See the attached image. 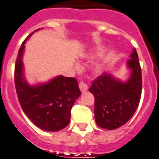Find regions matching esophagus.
<instances>
[{"label":"esophagus","instance_id":"1","mask_svg":"<svg viewBox=\"0 0 159 159\" xmlns=\"http://www.w3.org/2000/svg\"><path fill=\"white\" fill-rule=\"evenodd\" d=\"M79 87H80V91L82 93H85V92H87V91L89 90V86H88L86 84H84V83H80Z\"/></svg>","mask_w":159,"mask_h":159}]
</instances>
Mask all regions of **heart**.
I'll return each instance as SVG.
<instances>
[{
    "mask_svg": "<svg viewBox=\"0 0 159 159\" xmlns=\"http://www.w3.org/2000/svg\"><path fill=\"white\" fill-rule=\"evenodd\" d=\"M93 55H91V56H93ZM75 67H76L77 69H80V66H79L78 64L75 65ZM104 67H105V63H104V62L99 63V64H97L95 66L94 72L96 73V74H100V73L103 72Z\"/></svg>",
    "mask_w": 159,
    "mask_h": 159,
    "instance_id": "b5f03b06",
    "label": "heart"
}]
</instances>
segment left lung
<instances>
[{"instance_id": "8db88e82", "label": "left lung", "mask_w": 159, "mask_h": 159, "mask_svg": "<svg viewBox=\"0 0 159 159\" xmlns=\"http://www.w3.org/2000/svg\"><path fill=\"white\" fill-rule=\"evenodd\" d=\"M126 67L130 70L125 81L104 73L93 82L89 92L95 97L96 124L105 129H115L134 114L142 93V69L136 49L132 50Z\"/></svg>"}]
</instances>
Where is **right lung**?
<instances>
[{
	"label": "right lung",
	"instance_id": "add662e5",
	"mask_svg": "<svg viewBox=\"0 0 159 159\" xmlns=\"http://www.w3.org/2000/svg\"><path fill=\"white\" fill-rule=\"evenodd\" d=\"M34 33L19 49L14 72L16 92L23 112L35 125L45 131H59L69 124L70 109L80 96V90L75 79L63 75L33 85L27 82L22 56L25 43Z\"/></svg>",
	"mask_w": 159,
	"mask_h": 159
}]
</instances>
